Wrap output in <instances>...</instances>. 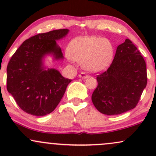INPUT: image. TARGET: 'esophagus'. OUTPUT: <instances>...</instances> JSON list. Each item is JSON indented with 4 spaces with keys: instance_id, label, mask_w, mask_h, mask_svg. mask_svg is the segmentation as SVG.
Instances as JSON below:
<instances>
[{
    "instance_id": "obj_1",
    "label": "esophagus",
    "mask_w": 156,
    "mask_h": 156,
    "mask_svg": "<svg viewBox=\"0 0 156 156\" xmlns=\"http://www.w3.org/2000/svg\"><path fill=\"white\" fill-rule=\"evenodd\" d=\"M78 77H79L80 78H83V79H86V78H88V76H87L85 73H81L78 75Z\"/></svg>"
}]
</instances>
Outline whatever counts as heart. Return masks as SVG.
<instances>
[{
    "label": "heart",
    "instance_id": "obj_1",
    "mask_svg": "<svg viewBox=\"0 0 156 156\" xmlns=\"http://www.w3.org/2000/svg\"><path fill=\"white\" fill-rule=\"evenodd\" d=\"M69 58L81 62L85 70L98 73L107 69L112 62L114 45L110 40L94 36H85L73 39L67 48Z\"/></svg>",
    "mask_w": 156,
    "mask_h": 156
}]
</instances>
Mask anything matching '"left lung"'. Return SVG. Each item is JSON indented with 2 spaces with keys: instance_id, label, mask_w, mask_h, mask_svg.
<instances>
[{
  "instance_id": "obj_1",
  "label": "left lung",
  "mask_w": 156,
  "mask_h": 156,
  "mask_svg": "<svg viewBox=\"0 0 156 156\" xmlns=\"http://www.w3.org/2000/svg\"><path fill=\"white\" fill-rule=\"evenodd\" d=\"M97 80L92 101L100 112L117 115L135 108L147 78L145 61L130 39L118 45L111 66Z\"/></svg>"
}]
</instances>
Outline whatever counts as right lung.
Returning <instances> with one entry per match:
<instances>
[{
	"label": "right lung",
	"instance_id": "right-lung-1",
	"mask_svg": "<svg viewBox=\"0 0 156 156\" xmlns=\"http://www.w3.org/2000/svg\"><path fill=\"white\" fill-rule=\"evenodd\" d=\"M68 33V29H59L34 36L23 42L11 58L7 66V90L25 112L37 117L51 113L72 81L45 64L48 56L53 62L64 59L56 41Z\"/></svg>",
	"mask_w": 156,
	"mask_h": 156
}]
</instances>
